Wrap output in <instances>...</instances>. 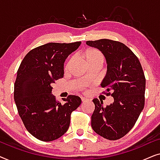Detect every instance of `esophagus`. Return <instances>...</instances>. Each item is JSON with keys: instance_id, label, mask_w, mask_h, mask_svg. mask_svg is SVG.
<instances>
[{"instance_id": "1", "label": "esophagus", "mask_w": 160, "mask_h": 160, "mask_svg": "<svg viewBox=\"0 0 160 160\" xmlns=\"http://www.w3.org/2000/svg\"><path fill=\"white\" fill-rule=\"evenodd\" d=\"M81 100H82V101L83 102H86V101H87V100H88V99H87V98H84V97H82V98H81Z\"/></svg>"}]
</instances>
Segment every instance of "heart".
Wrapping results in <instances>:
<instances>
[{
	"instance_id": "obj_1",
	"label": "heart",
	"mask_w": 160,
	"mask_h": 160,
	"mask_svg": "<svg viewBox=\"0 0 160 160\" xmlns=\"http://www.w3.org/2000/svg\"><path fill=\"white\" fill-rule=\"evenodd\" d=\"M82 58L85 60L87 65L94 64V63H102L103 62V55L102 52L97 49H87L84 50L82 54ZM71 64V60H68L65 63V68H68Z\"/></svg>"
}]
</instances>
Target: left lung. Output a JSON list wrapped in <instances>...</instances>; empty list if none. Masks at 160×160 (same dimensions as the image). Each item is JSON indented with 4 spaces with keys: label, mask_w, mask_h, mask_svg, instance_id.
Wrapping results in <instances>:
<instances>
[{
    "label": "left lung",
    "mask_w": 160,
    "mask_h": 160,
    "mask_svg": "<svg viewBox=\"0 0 160 160\" xmlns=\"http://www.w3.org/2000/svg\"><path fill=\"white\" fill-rule=\"evenodd\" d=\"M89 47L103 54L107 73L100 84L104 94L113 98V103L104 106L95 98L91 117L93 130L111 141L124 137L135 125L145 103L146 78L136 55L119 41L110 39L87 41Z\"/></svg>",
    "instance_id": "1"
}]
</instances>
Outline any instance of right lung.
Wrapping results in <instances>:
<instances>
[{
  "label": "right lung",
  "instance_id": "obj_1",
  "mask_svg": "<svg viewBox=\"0 0 160 160\" xmlns=\"http://www.w3.org/2000/svg\"><path fill=\"white\" fill-rule=\"evenodd\" d=\"M81 41L48 43L30 50L22 61L14 83V98L27 130L40 141L49 142L67 132L71 114L82 100L76 95L62 98L52 95V84L63 77L65 59Z\"/></svg>",
  "mask_w": 160,
  "mask_h": 160
}]
</instances>
